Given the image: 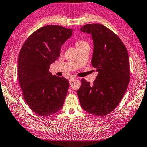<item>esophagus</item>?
I'll list each match as a JSON object with an SVG mask.
<instances>
[{"label":"esophagus","instance_id":"obj_1","mask_svg":"<svg viewBox=\"0 0 147 147\" xmlns=\"http://www.w3.org/2000/svg\"><path fill=\"white\" fill-rule=\"evenodd\" d=\"M74 79H75V78H71L69 80V83H70V84H71V83H72V82L74 81Z\"/></svg>","mask_w":147,"mask_h":147}]
</instances>
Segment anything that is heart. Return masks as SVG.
I'll use <instances>...</instances> for the list:
<instances>
[{
	"mask_svg": "<svg viewBox=\"0 0 147 147\" xmlns=\"http://www.w3.org/2000/svg\"><path fill=\"white\" fill-rule=\"evenodd\" d=\"M89 44L85 40H78L76 42V45L77 48H80L81 47L85 46V45H88Z\"/></svg>",
	"mask_w": 147,
	"mask_h": 147,
	"instance_id": "heart-1",
	"label": "heart"
}]
</instances>
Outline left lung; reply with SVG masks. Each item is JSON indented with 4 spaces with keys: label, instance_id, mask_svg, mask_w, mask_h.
I'll return each mask as SVG.
<instances>
[{
    "label": "left lung",
    "instance_id": "obj_1",
    "mask_svg": "<svg viewBox=\"0 0 147 147\" xmlns=\"http://www.w3.org/2000/svg\"><path fill=\"white\" fill-rule=\"evenodd\" d=\"M80 29L92 36L94 50L91 62L98 75L92 85L82 80L77 94L83 109L104 116L119 105L128 86V53L119 37L104 25L88 24Z\"/></svg>",
    "mask_w": 147,
    "mask_h": 147
}]
</instances>
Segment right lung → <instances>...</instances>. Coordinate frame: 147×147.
I'll use <instances>...</instances> for the list:
<instances>
[{
    "instance_id": "right-lung-1",
    "label": "right lung",
    "mask_w": 147,
    "mask_h": 147,
    "mask_svg": "<svg viewBox=\"0 0 147 147\" xmlns=\"http://www.w3.org/2000/svg\"><path fill=\"white\" fill-rule=\"evenodd\" d=\"M72 29L47 25L26 39L18 58V78L24 99L38 115L48 116L62 108L69 83L53 76L50 64L60 55L61 48L72 35Z\"/></svg>"
}]
</instances>
